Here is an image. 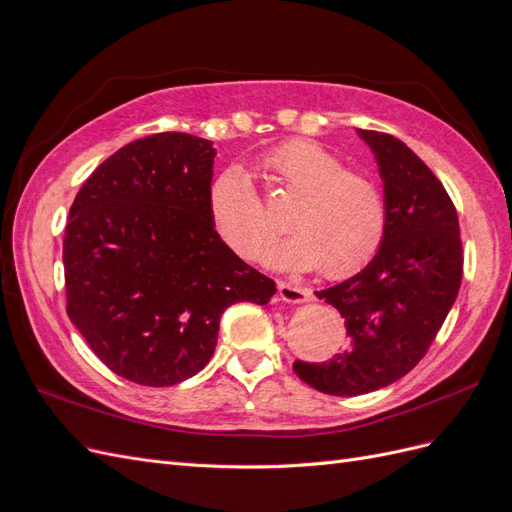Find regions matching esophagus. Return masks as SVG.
I'll use <instances>...</instances> for the list:
<instances>
[{
  "mask_svg": "<svg viewBox=\"0 0 512 512\" xmlns=\"http://www.w3.org/2000/svg\"><path fill=\"white\" fill-rule=\"evenodd\" d=\"M280 299L288 305H303L312 301V290L301 288L292 282H280Z\"/></svg>",
  "mask_w": 512,
  "mask_h": 512,
  "instance_id": "esophagus-1",
  "label": "esophagus"
}]
</instances>
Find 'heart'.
Listing matches in <instances>:
<instances>
[{
  "instance_id": "1",
  "label": "heart",
  "mask_w": 512,
  "mask_h": 512,
  "mask_svg": "<svg viewBox=\"0 0 512 512\" xmlns=\"http://www.w3.org/2000/svg\"><path fill=\"white\" fill-rule=\"evenodd\" d=\"M277 183L299 194L286 215L292 235L267 250L280 269H318L346 277L374 258L386 235L380 185L348 170L335 153L312 141H288L267 158ZM209 218L218 235L243 258H256L275 235V220L239 164L224 168L209 188Z\"/></svg>"
}]
</instances>
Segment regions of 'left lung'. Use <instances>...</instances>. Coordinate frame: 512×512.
<instances>
[{"mask_svg": "<svg viewBox=\"0 0 512 512\" xmlns=\"http://www.w3.org/2000/svg\"><path fill=\"white\" fill-rule=\"evenodd\" d=\"M384 183L386 235L378 254L316 297L344 318L350 348L329 363L294 361L316 391L354 397L404 378L423 359L457 299L463 254L444 185L391 134L356 130Z\"/></svg>", "mask_w": 512, "mask_h": 512, "instance_id": "obj_1", "label": "left lung"}]
</instances>
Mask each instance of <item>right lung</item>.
<instances>
[{
  "mask_svg": "<svg viewBox=\"0 0 512 512\" xmlns=\"http://www.w3.org/2000/svg\"><path fill=\"white\" fill-rule=\"evenodd\" d=\"M213 143L160 132L128 143L83 183L64 237L68 316L117 376L173 386L196 376L232 303L267 305L275 282L209 218Z\"/></svg>",
  "mask_w": 512,
  "mask_h": 512,
  "instance_id": "1",
  "label": "right lung"
}]
</instances>
